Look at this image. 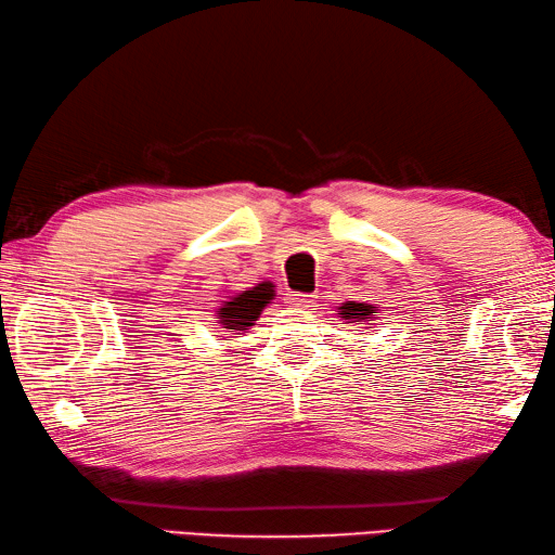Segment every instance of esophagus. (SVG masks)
Returning <instances> with one entry per match:
<instances>
[{
  "instance_id": "obj_1",
  "label": "esophagus",
  "mask_w": 555,
  "mask_h": 555,
  "mask_svg": "<svg viewBox=\"0 0 555 555\" xmlns=\"http://www.w3.org/2000/svg\"><path fill=\"white\" fill-rule=\"evenodd\" d=\"M287 301L292 307H297V309H309V307H313V295H301V292H295V295H289L287 297Z\"/></svg>"
}]
</instances>
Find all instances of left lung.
<instances>
[{
	"instance_id": "8db88e82",
	"label": "left lung",
	"mask_w": 555,
	"mask_h": 555,
	"mask_svg": "<svg viewBox=\"0 0 555 555\" xmlns=\"http://www.w3.org/2000/svg\"><path fill=\"white\" fill-rule=\"evenodd\" d=\"M340 309V319H345L348 323H354V321H372L376 319V309L374 305H364V301H345Z\"/></svg>"
}]
</instances>
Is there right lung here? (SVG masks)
Returning <instances> with one entry per match:
<instances>
[{
  "label": "right lung",
  "instance_id": "right-lung-1",
  "mask_svg": "<svg viewBox=\"0 0 555 555\" xmlns=\"http://www.w3.org/2000/svg\"><path fill=\"white\" fill-rule=\"evenodd\" d=\"M275 299V285L273 282H260L256 287H248L244 292L222 301L217 309V323L232 333H246L258 321L260 311H263L270 301Z\"/></svg>",
  "mask_w": 555,
  "mask_h": 555
}]
</instances>
